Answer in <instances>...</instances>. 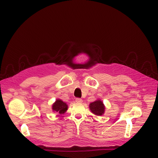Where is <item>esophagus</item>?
<instances>
[{
  "instance_id": "34e87169",
  "label": "esophagus",
  "mask_w": 158,
  "mask_h": 158,
  "mask_svg": "<svg viewBox=\"0 0 158 158\" xmlns=\"http://www.w3.org/2000/svg\"><path fill=\"white\" fill-rule=\"evenodd\" d=\"M76 102L77 103H82V100L81 98H76Z\"/></svg>"
}]
</instances>
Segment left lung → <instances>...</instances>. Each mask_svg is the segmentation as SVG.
<instances>
[{
	"label": "left lung",
	"mask_w": 158,
	"mask_h": 158,
	"mask_svg": "<svg viewBox=\"0 0 158 158\" xmlns=\"http://www.w3.org/2000/svg\"><path fill=\"white\" fill-rule=\"evenodd\" d=\"M89 108L92 113L97 116H102L104 114L106 107L101 99H97L94 102H91L89 105Z\"/></svg>",
	"instance_id": "8db88e82"
}]
</instances>
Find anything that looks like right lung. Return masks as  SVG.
Returning <instances> with one entry per match:
<instances>
[{"label":"right lung","mask_w":158,"mask_h":158,"mask_svg":"<svg viewBox=\"0 0 158 158\" xmlns=\"http://www.w3.org/2000/svg\"><path fill=\"white\" fill-rule=\"evenodd\" d=\"M68 105L66 102H63L60 98H57L55 102L52 105V111H56L59 113L60 114H64L66 111L68 110Z\"/></svg>","instance_id":"obj_1"}]
</instances>
